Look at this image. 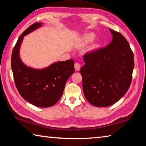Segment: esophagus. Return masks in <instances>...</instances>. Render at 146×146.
I'll return each instance as SVG.
<instances>
[{"instance_id": "obj_1", "label": "esophagus", "mask_w": 146, "mask_h": 146, "mask_svg": "<svg viewBox=\"0 0 146 146\" xmlns=\"http://www.w3.org/2000/svg\"><path fill=\"white\" fill-rule=\"evenodd\" d=\"M80 64H78V63H75V71H79L80 70Z\"/></svg>"}]
</instances>
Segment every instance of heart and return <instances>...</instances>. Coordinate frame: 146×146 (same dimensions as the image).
<instances>
[{"instance_id":"1","label":"heart","mask_w":146,"mask_h":146,"mask_svg":"<svg viewBox=\"0 0 146 146\" xmlns=\"http://www.w3.org/2000/svg\"><path fill=\"white\" fill-rule=\"evenodd\" d=\"M96 38V35L94 33H88L86 34L82 37V42L83 44H88L92 42Z\"/></svg>"}]
</instances>
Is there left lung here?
I'll use <instances>...</instances> for the list:
<instances>
[{
	"mask_svg": "<svg viewBox=\"0 0 146 146\" xmlns=\"http://www.w3.org/2000/svg\"><path fill=\"white\" fill-rule=\"evenodd\" d=\"M113 40L105 48L84 56L80 69L85 97L96 107H108L122 98L129 89L134 69V56L125 38L110 29Z\"/></svg>",
	"mask_w": 146,
	"mask_h": 146,
	"instance_id": "8db88e82",
	"label": "left lung"
}]
</instances>
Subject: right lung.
Segmentation results:
<instances>
[{"label":"right lung","mask_w":146,"mask_h":146,"mask_svg":"<svg viewBox=\"0 0 146 146\" xmlns=\"http://www.w3.org/2000/svg\"><path fill=\"white\" fill-rule=\"evenodd\" d=\"M42 26L36 23L19 36L12 51L11 69L17 90L24 100L40 108L51 107L60 99L68 78L75 72L74 61L55 62L48 67L35 69L26 66L20 57L24 36Z\"/></svg>","instance_id":"obj_1"}]
</instances>
